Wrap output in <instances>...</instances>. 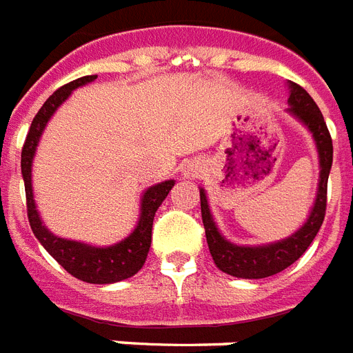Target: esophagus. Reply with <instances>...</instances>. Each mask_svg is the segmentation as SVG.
Here are the masks:
<instances>
[{"mask_svg":"<svg viewBox=\"0 0 353 353\" xmlns=\"http://www.w3.org/2000/svg\"><path fill=\"white\" fill-rule=\"evenodd\" d=\"M199 171H200L199 168H191V174H196V173H199Z\"/></svg>","mask_w":353,"mask_h":353,"instance_id":"34e87169","label":"esophagus"}]
</instances>
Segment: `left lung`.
<instances>
[{
  "mask_svg": "<svg viewBox=\"0 0 353 353\" xmlns=\"http://www.w3.org/2000/svg\"><path fill=\"white\" fill-rule=\"evenodd\" d=\"M288 89L290 107L286 109V112L312 132L317 154H319V185H317L315 202L306 222L283 241L261 244V246H239V244L228 241L219 231L215 221H213V215H211L205 191L200 188V210H202V222L205 228V241L210 246V253L216 268L231 277L264 279L283 272L308 250L317 231L323 225L324 213H326L328 174L332 169V160H334L332 137H330L326 122H324L323 112L319 111L314 98L293 81H288Z\"/></svg>",
  "mask_w": 353,
  "mask_h": 353,
  "instance_id": "left-lung-1",
  "label": "left lung"
}]
</instances>
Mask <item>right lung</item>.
Masks as SVG:
<instances>
[{
	"mask_svg": "<svg viewBox=\"0 0 353 353\" xmlns=\"http://www.w3.org/2000/svg\"><path fill=\"white\" fill-rule=\"evenodd\" d=\"M97 78V74L78 78V80L70 81L58 89L52 97H49V100L45 101L43 107L34 117L29 134L25 138V145L21 149V174H23L25 194H27V215H29L32 233L36 235L39 244L54 256L72 277L91 284H112L132 277L143 266V262L148 259L149 248H151L154 213L174 185V180H165V182L151 185L143 191L142 199H140V216H138L134 230L117 244L103 248L85 244V242L69 241V239L58 236L49 231V228L39 219L32 193V162L39 138L43 134L47 123L54 117L58 107L72 94L74 89L87 85Z\"/></svg>",
	"mask_w": 353,
	"mask_h": 353,
	"instance_id": "right-lung-1",
	"label": "right lung"
}]
</instances>
